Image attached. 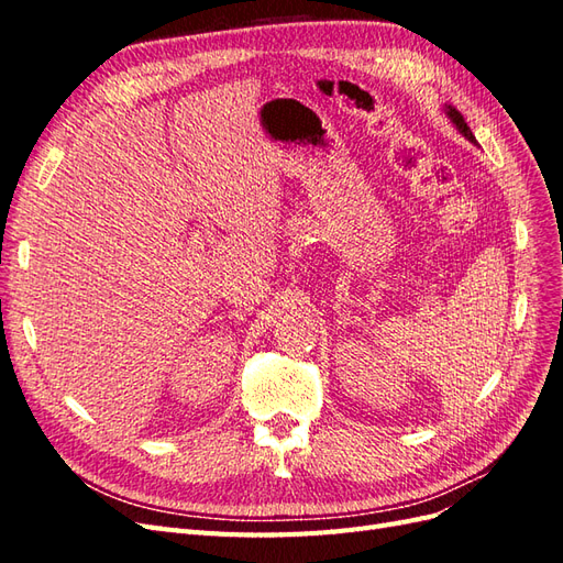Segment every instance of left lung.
Listing matches in <instances>:
<instances>
[{
    "label": "left lung",
    "mask_w": 563,
    "mask_h": 563,
    "mask_svg": "<svg viewBox=\"0 0 563 563\" xmlns=\"http://www.w3.org/2000/svg\"><path fill=\"white\" fill-rule=\"evenodd\" d=\"M444 112H446V117H449L451 122H453V126H455L460 133H463L470 143H474V145H476V139L472 135V131H470V126H467V122H465V117L460 114L453 106H446V108H444Z\"/></svg>",
    "instance_id": "left-lung-1"
}]
</instances>
